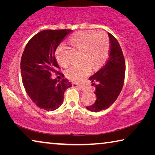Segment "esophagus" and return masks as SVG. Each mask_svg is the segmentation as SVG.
Wrapping results in <instances>:
<instances>
[{
  "label": "esophagus",
  "mask_w": 155,
  "mask_h": 155,
  "mask_svg": "<svg viewBox=\"0 0 155 155\" xmlns=\"http://www.w3.org/2000/svg\"><path fill=\"white\" fill-rule=\"evenodd\" d=\"M72 86L73 87H79L81 90H85V87L83 85H81V84H78V83H72Z\"/></svg>",
  "instance_id": "obj_1"
}]
</instances>
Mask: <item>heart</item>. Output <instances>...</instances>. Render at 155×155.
Masks as SVG:
<instances>
[{
    "mask_svg": "<svg viewBox=\"0 0 155 155\" xmlns=\"http://www.w3.org/2000/svg\"><path fill=\"white\" fill-rule=\"evenodd\" d=\"M72 46L81 51L80 64H74L65 70V75L70 79L81 81L90 74L91 68L96 70L101 67L108 57L110 43L107 34L94 31H79L70 39ZM57 62L66 66L69 59L66 55V48L64 44L59 45L55 51Z\"/></svg>",
    "mask_w": 155,
    "mask_h": 155,
    "instance_id": "heart-1",
    "label": "heart"
}]
</instances>
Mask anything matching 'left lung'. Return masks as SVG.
I'll return each instance as SVG.
<instances>
[{
	"label": "left lung",
	"instance_id": "left-lung-1",
	"mask_svg": "<svg viewBox=\"0 0 155 155\" xmlns=\"http://www.w3.org/2000/svg\"><path fill=\"white\" fill-rule=\"evenodd\" d=\"M108 35L110 41L109 58L105 65L90 78L92 85L96 87L94 93L96 100L86 108L93 112L108 109L116 101L124 85L126 65L122 48L114 36L110 33Z\"/></svg>",
	"mask_w": 155,
	"mask_h": 155
}]
</instances>
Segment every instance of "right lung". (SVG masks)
<instances>
[{"label": "right lung", "mask_w": 155, "mask_h": 155, "mask_svg": "<svg viewBox=\"0 0 155 155\" xmlns=\"http://www.w3.org/2000/svg\"><path fill=\"white\" fill-rule=\"evenodd\" d=\"M71 32V29L41 31L25 46L20 62L22 83L28 96L40 109L52 111L59 108L65 90L72 86L67 78L59 81L51 78L52 72L58 74L59 69L54 52Z\"/></svg>", "instance_id": "right-lung-1"}]
</instances>
